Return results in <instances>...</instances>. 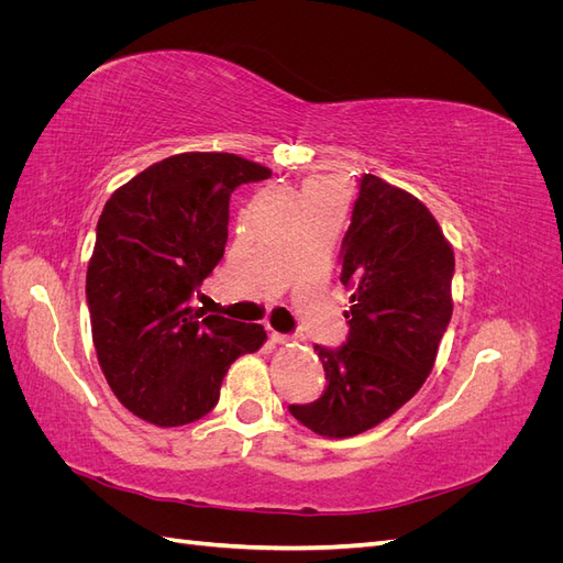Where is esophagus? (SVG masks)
Masks as SVG:
<instances>
[{
	"instance_id": "esophagus-1",
	"label": "esophagus",
	"mask_w": 563,
	"mask_h": 563,
	"mask_svg": "<svg viewBox=\"0 0 563 563\" xmlns=\"http://www.w3.org/2000/svg\"><path fill=\"white\" fill-rule=\"evenodd\" d=\"M269 340H272V343H275V345H288V343H291V335H284V333H277V331H272L269 333Z\"/></svg>"
}]
</instances>
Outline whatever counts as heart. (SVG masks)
<instances>
[{
    "instance_id": "heart-1",
    "label": "heart",
    "mask_w": 563,
    "mask_h": 563,
    "mask_svg": "<svg viewBox=\"0 0 563 563\" xmlns=\"http://www.w3.org/2000/svg\"><path fill=\"white\" fill-rule=\"evenodd\" d=\"M319 187H323V183H321V180H310L308 185H305V190H302V192H305V195H310L312 190H319Z\"/></svg>"
}]
</instances>
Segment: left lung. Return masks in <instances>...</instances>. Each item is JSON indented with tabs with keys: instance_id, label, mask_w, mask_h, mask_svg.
<instances>
[{
	"instance_id": "1",
	"label": "left lung",
	"mask_w": 563,
	"mask_h": 563,
	"mask_svg": "<svg viewBox=\"0 0 563 563\" xmlns=\"http://www.w3.org/2000/svg\"><path fill=\"white\" fill-rule=\"evenodd\" d=\"M340 282L350 288L347 343L314 347L327 389L288 411L312 432L345 439L376 428L428 380L453 314V249L430 209L364 174L340 246Z\"/></svg>"
}]
</instances>
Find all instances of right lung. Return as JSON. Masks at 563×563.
Here are the masks:
<instances>
[{
    "label": "right lung",
    "instance_id": "1",
    "mask_svg": "<svg viewBox=\"0 0 563 563\" xmlns=\"http://www.w3.org/2000/svg\"><path fill=\"white\" fill-rule=\"evenodd\" d=\"M269 176L230 152H183L108 199L87 302L100 371L133 416L157 428L203 418L230 364L267 340L261 323L207 314L190 298L225 253L230 195Z\"/></svg>",
    "mask_w": 563,
    "mask_h": 563
}]
</instances>
